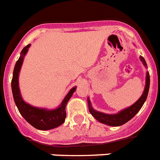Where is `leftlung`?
Listing matches in <instances>:
<instances>
[{
	"label": "left lung",
	"instance_id": "obj_1",
	"mask_svg": "<svg viewBox=\"0 0 160 160\" xmlns=\"http://www.w3.org/2000/svg\"><path fill=\"white\" fill-rule=\"evenodd\" d=\"M140 60L143 63L144 66L147 67L145 59L142 57H140ZM149 88H150V74H149V72L147 71V76H146L145 89H144L142 95L139 98L137 102H135L133 105H131L130 107L124 109V110L119 112L117 114H106V113L95 111L91 106V101L88 98L87 102H88L89 112L97 121L103 123V124H105V125H110V126H120V125H122L126 122H128L129 120L132 119L138 112L139 110L142 108V105L144 104L146 99H147V95H148Z\"/></svg>",
	"mask_w": 160,
	"mask_h": 160
}]
</instances>
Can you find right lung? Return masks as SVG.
<instances>
[{"label": "right lung", "mask_w": 160, "mask_h": 160, "mask_svg": "<svg viewBox=\"0 0 160 160\" xmlns=\"http://www.w3.org/2000/svg\"><path fill=\"white\" fill-rule=\"evenodd\" d=\"M30 46L31 44L27 45L22 50L20 57L16 62V65L13 69V78H12L11 82L13 99H14L15 104L17 106L20 114L22 116L23 118L27 122L31 124L33 127H35V129H40V130H48V129L57 128L65 122V117H66L65 106L73 92L76 91V87L69 90L59 107L52 109V110L34 107V106H31L26 103L22 98L20 90H19L18 76L22 65L23 59H24V57L27 54Z\"/></svg>", "instance_id": "1"}]
</instances>
